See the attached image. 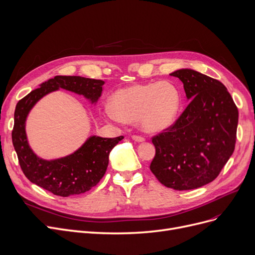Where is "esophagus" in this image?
Wrapping results in <instances>:
<instances>
[{"label":"esophagus","mask_w":255,"mask_h":255,"mask_svg":"<svg viewBox=\"0 0 255 255\" xmlns=\"http://www.w3.org/2000/svg\"><path fill=\"white\" fill-rule=\"evenodd\" d=\"M131 139L134 141H137V142H143L144 141L143 137H140V136H137V135H132Z\"/></svg>","instance_id":"34e87169"}]
</instances>
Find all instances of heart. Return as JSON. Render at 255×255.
Here are the masks:
<instances>
[{
	"label": "heart",
	"instance_id": "1",
	"mask_svg": "<svg viewBox=\"0 0 255 255\" xmlns=\"http://www.w3.org/2000/svg\"><path fill=\"white\" fill-rule=\"evenodd\" d=\"M179 105V91L171 82L135 84L112 94L106 115L114 121L136 123L144 132L155 134L173 125Z\"/></svg>",
	"mask_w": 255,
	"mask_h": 255
}]
</instances>
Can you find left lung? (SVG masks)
Returning a JSON list of instances; mask_svg holds the SVG:
<instances>
[{"label":"left lung","mask_w":255,"mask_h":255,"mask_svg":"<svg viewBox=\"0 0 255 255\" xmlns=\"http://www.w3.org/2000/svg\"><path fill=\"white\" fill-rule=\"evenodd\" d=\"M170 76L183 82L190 103L174 125L152 138L150 170L167 188L197 189L219 175L232 156L239 111L220 81L190 68Z\"/></svg>","instance_id":"1"}]
</instances>
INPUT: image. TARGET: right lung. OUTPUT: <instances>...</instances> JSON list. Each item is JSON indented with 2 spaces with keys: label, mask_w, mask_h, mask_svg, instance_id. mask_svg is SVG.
Returning <instances> with one entry per match:
<instances>
[{
  "label": "right lung",
  "mask_w": 255,
  "mask_h": 255,
  "mask_svg": "<svg viewBox=\"0 0 255 255\" xmlns=\"http://www.w3.org/2000/svg\"><path fill=\"white\" fill-rule=\"evenodd\" d=\"M105 82L77 76H56L21 99L15 108L12 143L17 153L21 170L31 183L58 196L67 197L89 191L106 173L109 154L124 139L91 136L75 152L55 160H43L34 153L26 134V120L44 95L60 88L83 95L95 104L102 95Z\"/></svg>",
  "instance_id": "add662e5"
}]
</instances>
